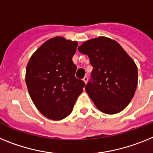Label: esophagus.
<instances>
[{"instance_id": "34e87169", "label": "esophagus", "mask_w": 153, "mask_h": 153, "mask_svg": "<svg viewBox=\"0 0 153 153\" xmlns=\"http://www.w3.org/2000/svg\"><path fill=\"white\" fill-rule=\"evenodd\" d=\"M82 80H83V82H84L85 83V84H86V83H87V82H88V78L87 76H85L84 78H83V79H82Z\"/></svg>"}]
</instances>
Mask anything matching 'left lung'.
<instances>
[{
    "label": "left lung",
    "instance_id": "1",
    "mask_svg": "<svg viewBox=\"0 0 153 153\" xmlns=\"http://www.w3.org/2000/svg\"><path fill=\"white\" fill-rule=\"evenodd\" d=\"M87 54L93 70L85 91L97 108L106 114L123 111L133 98L137 66L118 42L106 37L88 40L78 48Z\"/></svg>",
    "mask_w": 153,
    "mask_h": 153
}]
</instances>
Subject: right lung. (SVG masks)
Returning <instances> with one entry per match:
<instances>
[{
  "mask_svg": "<svg viewBox=\"0 0 153 153\" xmlns=\"http://www.w3.org/2000/svg\"><path fill=\"white\" fill-rule=\"evenodd\" d=\"M77 46V42L54 37L45 42L27 63L25 81L29 95L48 119L67 117L85 85L75 77L72 57Z\"/></svg>",
  "mask_w": 153,
  "mask_h": 153,
  "instance_id": "right-lung-1",
  "label": "right lung"
}]
</instances>
